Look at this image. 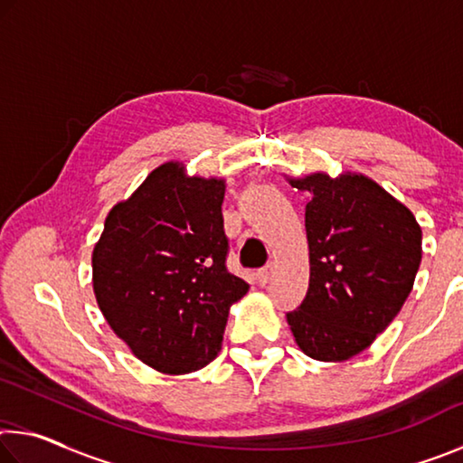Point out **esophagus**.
Instances as JSON below:
<instances>
[{
  "instance_id": "34e87169",
  "label": "esophagus",
  "mask_w": 463,
  "mask_h": 463,
  "mask_svg": "<svg viewBox=\"0 0 463 463\" xmlns=\"http://www.w3.org/2000/svg\"><path fill=\"white\" fill-rule=\"evenodd\" d=\"M271 273H273V263H268V265H265V268H261L260 271H257V279H260L261 286H265L271 279Z\"/></svg>"
}]
</instances>
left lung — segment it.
Masks as SVG:
<instances>
[{"instance_id": "1", "label": "left lung", "mask_w": 463, "mask_h": 463, "mask_svg": "<svg viewBox=\"0 0 463 463\" xmlns=\"http://www.w3.org/2000/svg\"><path fill=\"white\" fill-rule=\"evenodd\" d=\"M310 192L308 292L288 312L304 354L345 362L370 347L401 312L417 278L422 232L404 203L362 174L289 179Z\"/></svg>"}]
</instances>
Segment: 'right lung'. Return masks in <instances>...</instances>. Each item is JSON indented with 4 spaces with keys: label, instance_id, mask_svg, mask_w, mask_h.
<instances>
[{
    "label": "right lung",
    "instance_id": "1",
    "mask_svg": "<svg viewBox=\"0 0 463 463\" xmlns=\"http://www.w3.org/2000/svg\"><path fill=\"white\" fill-rule=\"evenodd\" d=\"M224 179L185 175L169 161L109 210L93 247L101 315L153 370L179 375L218 355L245 279L226 269Z\"/></svg>",
    "mask_w": 463,
    "mask_h": 463
}]
</instances>
